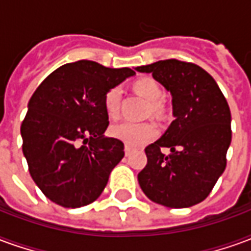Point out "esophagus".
Segmentation results:
<instances>
[{
  "label": "esophagus",
  "instance_id": "34e87169",
  "mask_svg": "<svg viewBox=\"0 0 251 251\" xmlns=\"http://www.w3.org/2000/svg\"><path fill=\"white\" fill-rule=\"evenodd\" d=\"M133 151H134L133 148L129 147V145H125V154H126V156H130V153L133 152Z\"/></svg>",
  "mask_w": 251,
  "mask_h": 251
}]
</instances>
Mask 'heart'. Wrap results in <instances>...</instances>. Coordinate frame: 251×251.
I'll list each match as a JSON object with an SVG mask.
<instances>
[{
    "label": "heart",
    "mask_w": 251,
    "mask_h": 251,
    "mask_svg": "<svg viewBox=\"0 0 251 251\" xmlns=\"http://www.w3.org/2000/svg\"><path fill=\"white\" fill-rule=\"evenodd\" d=\"M134 91L140 97L145 99L151 103L152 111L160 110V102L163 100L164 91L163 87L158 84L154 79L151 77H144L134 83ZM120 98L121 90L118 87L111 88L103 98V109L106 115L109 118H115L120 111ZM158 134V127L153 122H141V124H134V122H121L117 125L110 127V136L122 141L126 145L130 147H140L147 142L152 141L154 137Z\"/></svg>",
    "instance_id": "heart-1"
}]
</instances>
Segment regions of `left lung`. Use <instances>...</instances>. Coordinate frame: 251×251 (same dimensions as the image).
<instances>
[{"label": "left lung", "instance_id": "obj_1", "mask_svg": "<svg viewBox=\"0 0 251 251\" xmlns=\"http://www.w3.org/2000/svg\"><path fill=\"white\" fill-rule=\"evenodd\" d=\"M152 74L172 95L175 120L145 148L138 183L149 199L169 208L203 201L226 168L231 113L214 77L201 67L169 59L136 68ZM163 147L171 151L161 152Z\"/></svg>", "mask_w": 251, "mask_h": 251}]
</instances>
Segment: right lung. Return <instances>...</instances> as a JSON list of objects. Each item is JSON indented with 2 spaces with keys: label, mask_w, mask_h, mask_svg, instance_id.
Returning a JSON list of instances; mask_svg holds the SVG:
<instances>
[{
  "label": "right lung",
  "mask_w": 251,
  "mask_h": 251,
  "mask_svg": "<svg viewBox=\"0 0 251 251\" xmlns=\"http://www.w3.org/2000/svg\"><path fill=\"white\" fill-rule=\"evenodd\" d=\"M133 75L127 67L79 60L59 67L36 88L21 124L23 153L51 201L77 208L100 196L125 156L124 142L103 134L109 126L103 98Z\"/></svg>",
  "instance_id": "add662e5"
}]
</instances>
